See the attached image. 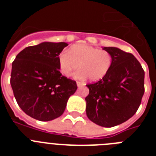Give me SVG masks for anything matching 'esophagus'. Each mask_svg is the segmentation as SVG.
I'll list each match as a JSON object with an SVG mask.
<instances>
[{"mask_svg":"<svg viewBox=\"0 0 156 156\" xmlns=\"http://www.w3.org/2000/svg\"><path fill=\"white\" fill-rule=\"evenodd\" d=\"M76 84H77V87H83V86H84V85H85L84 83L80 82V81H77Z\"/></svg>","mask_w":156,"mask_h":156,"instance_id":"34e87169","label":"esophagus"}]
</instances>
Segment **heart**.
<instances>
[{
    "label": "heart",
    "instance_id": "obj_1",
    "mask_svg": "<svg viewBox=\"0 0 156 156\" xmlns=\"http://www.w3.org/2000/svg\"><path fill=\"white\" fill-rule=\"evenodd\" d=\"M59 69L63 75L69 76L80 67L75 76L92 82L104 78L112 64V55L108 51L86 44L72 46L69 51L61 53L58 58Z\"/></svg>",
    "mask_w": 156,
    "mask_h": 156
}]
</instances>
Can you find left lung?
<instances>
[{
    "label": "left lung",
    "mask_w": 156,
    "mask_h": 156,
    "mask_svg": "<svg viewBox=\"0 0 156 156\" xmlns=\"http://www.w3.org/2000/svg\"><path fill=\"white\" fill-rule=\"evenodd\" d=\"M112 55L107 75L88 83L85 98L88 119L99 126L112 127L126 122L138 109L144 93V71L131 53L104 48Z\"/></svg>",
    "instance_id": "8db88e82"
}]
</instances>
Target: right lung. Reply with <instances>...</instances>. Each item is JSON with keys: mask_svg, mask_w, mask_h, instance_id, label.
<instances>
[{"mask_svg": "<svg viewBox=\"0 0 156 156\" xmlns=\"http://www.w3.org/2000/svg\"><path fill=\"white\" fill-rule=\"evenodd\" d=\"M67 45L44 42L27 47L12 62L14 96L21 109L34 119L50 121L61 116L76 90V82L59 71V55Z\"/></svg>", "mask_w": 156, "mask_h": 156, "instance_id": "right-lung-1", "label": "right lung"}]
</instances>
